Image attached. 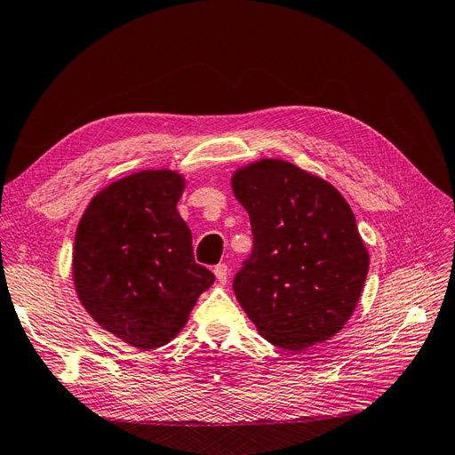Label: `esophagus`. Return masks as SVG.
<instances>
[{"mask_svg":"<svg viewBox=\"0 0 455 455\" xmlns=\"http://www.w3.org/2000/svg\"><path fill=\"white\" fill-rule=\"evenodd\" d=\"M214 275H216V279L220 283H226L228 281V275H229V269H228L226 264H218V266H214Z\"/></svg>","mask_w":455,"mask_h":455,"instance_id":"esophagus-1","label":"esophagus"}]
</instances>
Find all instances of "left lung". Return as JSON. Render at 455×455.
<instances>
[{
    "instance_id": "8db88e82",
    "label": "left lung",
    "mask_w": 455,
    "mask_h": 455,
    "mask_svg": "<svg viewBox=\"0 0 455 455\" xmlns=\"http://www.w3.org/2000/svg\"><path fill=\"white\" fill-rule=\"evenodd\" d=\"M231 188L254 237L233 291L258 332L288 351L338 334L359 304L370 261L347 201L283 159L235 171Z\"/></svg>"
}]
</instances>
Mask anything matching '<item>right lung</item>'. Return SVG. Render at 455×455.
I'll list each match as a JSON object with an SVG mask.
<instances>
[{
	"mask_svg": "<svg viewBox=\"0 0 455 455\" xmlns=\"http://www.w3.org/2000/svg\"><path fill=\"white\" fill-rule=\"evenodd\" d=\"M182 174L140 171L104 188L79 220L74 284L87 313L140 351L169 343L214 275L196 264L176 211Z\"/></svg>",
	"mask_w": 455,
	"mask_h": 455,
	"instance_id": "right-lung-1",
	"label": "right lung"
}]
</instances>
